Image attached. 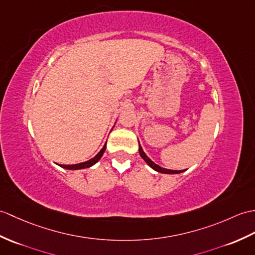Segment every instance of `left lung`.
I'll return each instance as SVG.
<instances>
[{
	"instance_id": "1",
	"label": "left lung",
	"mask_w": 255,
	"mask_h": 255,
	"mask_svg": "<svg viewBox=\"0 0 255 255\" xmlns=\"http://www.w3.org/2000/svg\"><path fill=\"white\" fill-rule=\"evenodd\" d=\"M139 153H140L141 157L143 158L147 164H149V166L152 167L154 170L158 171V173H163V174H180V173H182V171H183V170H171V169H166V168H163L161 166H158V165H156L154 162H152L151 159L146 156V154L143 152V150H142L140 143H139Z\"/></svg>"
}]
</instances>
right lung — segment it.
<instances>
[{
    "mask_svg": "<svg viewBox=\"0 0 255 255\" xmlns=\"http://www.w3.org/2000/svg\"><path fill=\"white\" fill-rule=\"evenodd\" d=\"M105 149H106V143H105L104 146L102 147V150H101V151L98 153V154H97L96 156H94L93 158L89 159V161L84 162V163H79V164H75V165H61V167L66 168V169H82V168L91 167L92 165L96 164V163L99 161V159H100L101 157H102Z\"/></svg>",
    "mask_w": 255,
    "mask_h": 255,
    "instance_id": "right-lung-1",
    "label": "right lung"
}]
</instances>
